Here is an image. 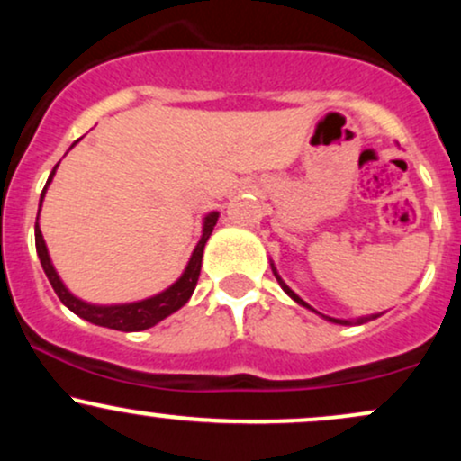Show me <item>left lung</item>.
<instances>
[{"mask_svg":"<svg viewBox=\"0 0 461 461\" xmlns=\"http://www.w3.org/2000/svg\"><path fill=\"white\" fill-rule=\"evenodd\" d=\"M271 267H273V264H271ZM273 275H275V277H277V282H279V285H282V288H284V293H285V294H288V297H290V299H294V301H297V303H299V305H303V308H308V310H312V312H316L314 308H310V305H308V303H305V301H303V299H301V297H299V294H294V293H293V290H290V288H288V285H285V282H284V279H282V277H279L277 268H275V267H273ZM316 314H319V312H316ZM321 316H322V319H325V321L338 322V325H353V322H356V325H362V322H366V321H370V319H377V314H373V316H362V319H357V321H342V319H331V316H325V314H321Z\"/></svg>","mask_w":461,"mask_h":461,"instance_id":"8db88e82","label":"left lung"}]
</instances>
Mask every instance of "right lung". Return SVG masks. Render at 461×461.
I'll return each instance as SVG.
<instances>
[{
    "label": "right lung",
    "instance_id": "obj_1",
    "mask_svg": "<svg viewBox=\"0 0 461 461\" xmlns=\"http://www.w3.org/2000/svg\"><path fill=\"white\" fill-rule=\"evenodd\" d=\"M77 142V140H76ZM73 142V145H76ZM71 145V147H73ZM56 168L50 173V179H47L43 193H41V201H39V214H41V205H43V197L47 193V186L51 184V179L56 176ZM216 221H219V212H210L203 219V234H201V240L194 247L193 256L184 268L182 277L177 279L176 284L168 285L167 290L162 293L153 294L149 299H142V301H134V303H119V305H95V303H86V301L77 299L76 294H71L67 290V285L62 284V279L58 277L54 264H51L50 253H47V245L43 240V234H41V227H39V219H36L34 225V238H36V253H39L41 264H43V271L50 279L51 288L58 294V299L67 305L73 314H77L79 319L93 322V325L99 327H108V330H119V331H142V330H149V327L160 322L167 316H171L173 312H177L182 305L188 303V299L193 297L194 293V285H197L199 273H201V258H203V247L208 242L210 234H212Z\"/></svg>",
    "mask_w": 461,
    "mask_h": 461
}]
</instances>
